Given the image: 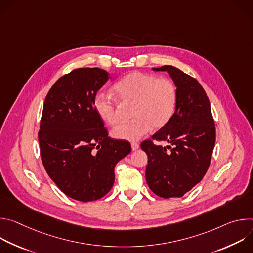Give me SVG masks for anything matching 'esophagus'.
<instances>
[{"mask_svg": "<svg viewBox=\"0 0 253 253\" xmlns=\"http://www.w3.org/2000/svg\"><path fill=\"white\" fill-rule=\"evenodd\" d=\"M131 148H132L133 151L138 150V149H139V144H137V143H135V142H132V143H131Z\"/></svg>", "mask_w": 253, "mask_h": 253, "instance_id": "obj_1", "label": "esophagus"}]
</instances>
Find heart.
Wrapping results in <instances>:
<instances>
[{
    "label": "heart",
    "instance_id": "heart-1",
    "mask_svg": "<svg viewBox=\"0 0 253 253\" xmlns=\"http://www.w3.org/2000/svg\"><path fill=\"white\" fill-rule=\"evenodd\" d=\"M113 91L120 102L133 103L131 114L134 117L113 128L111 135L115 139L136 141L146 135L151 127H164L174 114L177 90L169 79L134 71L122 77L113 86ZM94 109L105 123L113 125L117 122V103L110 95L98 93Z\"/></svg>",
    "mask_w": 253,
    "mask_h": 253
}]
</instances>
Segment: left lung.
<instances>
[{
    "label": "left lung",
    "mask_w": 253,
    "mask_h": 253,
    "mask_svg": "<svg viewBox=\"0 0 253 253\" xmlns=\"http://www.w3.org/2000/svg\"><path fill=\"white\" fill-rule=\"evenodd\" d=\"M152 69L169 74L177 103L170 121L152 136L170 145H155L151 140L141 143L148 156L146 181L162 198L181 197L201 181L210 164L215 145L210 103L199 82L181 70L168 65Z\"/></svg>",
    "instance_id": "8db88e82"
}]
</instances>
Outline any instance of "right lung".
Masks as SVG:
<instances>
[{
    "instance_id": "1",
    "label": "right lung",
    "mask_w": 253,
    "mask_h": 253,
    "mask_svg": "<svg viewBox=\"0 0 253 253\" xmlns=\"http://www.w3.org/2000/svg\"><path fill=\"white\" fill-rule=\"evenodd\" d=\"M109 78L100 68L73 70L57 80L44 103L38 135L42 162L60 190L82 202L110 191L116 164L131 152L129 142L108 137L94 109L95 96Z\"/></svg>"
}]
</instances>
